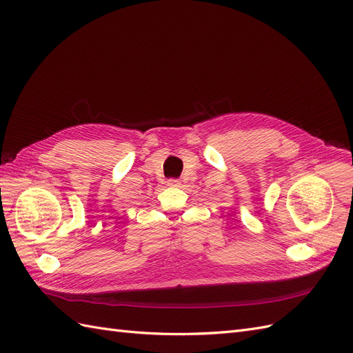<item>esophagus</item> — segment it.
I'll return each mask as SVG.
<instances>
[{
	"instance_id": "1",
	"label": "esophagus",
	"mask_w": 353,
	"mask_h": 353,
	"mask_svg": "<svg viewBox=\"0 0 353 353\" xmlns=\"http://www.w3.org/2000/svg\"><path fill=\"white\" fill-rule=\"evenodd\" d=\"M168 185H170V187H179V181L178 179H169L168 181Z\"/></svg>"
}]
</instances>
